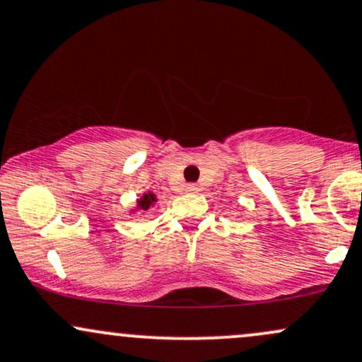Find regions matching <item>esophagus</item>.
Returning <instances> with one entry per match:
<instances>
[{
  "label": "esophagus",
  "instance_id": "esophagus-1",
  "mask_svg": "<svg viewBox=\"0 0 362 362\" xmlns=\"http://www.w3.org/2000/svg\"><path fill=\"white\" fill-rule=\"evenodd\" d=\"M185 190H187V192H199V187L195 184H187Z\"/></svg>",
  "mask_w": 362,
  "mask_h": 362
}]
</instances>
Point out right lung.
<instances>
[{
	"mask_svg": "<svg viewBox=\"0 0 362 362\" xmlns=\"http://www.w3.org/2000/svg\"><path fill=\"white\" fill-rule=\"evenodd\" d=\"M155 194H146L144 195L143 199H139L138 201V204H139V209H143V211H148L149 209V206L153 204V202H155Z\"/></svg>",
	"mask_w": 362,
	"mask_h": 362,
	"instance_id": "1",
	"label": "right lung"
}]
</instances>
